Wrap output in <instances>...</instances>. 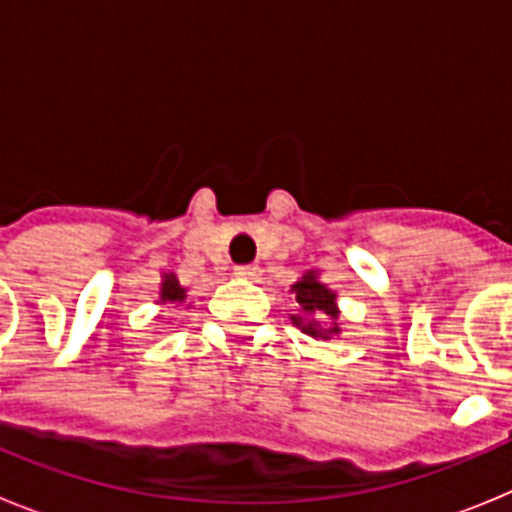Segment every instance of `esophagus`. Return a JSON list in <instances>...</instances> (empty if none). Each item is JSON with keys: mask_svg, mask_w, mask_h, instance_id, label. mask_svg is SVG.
Segmentation results:
<instances>
[{"mask_svg": "<svg viewBox=\"0 0 512 512\" xmlns=\"http://www.w3.org/2000/svg\"><path fill=\"white\" fill-rule=\"evenodd\" d=\"M235 277L238 279H259L261 277V269L256 264H246V266H235V271H233Z\"/></svg>", "mask_w": 512, "mask_h": 512, "instance_id": "34e87169", "label": "esophagus"}]
</instances>
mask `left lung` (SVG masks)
Here are the masks:
<instances>
[{
  "label": "left lung",
  "instance_id": "1",
  "mask_svg": "<svg viewBox=\"0 0 512 512\" xmlns=\"http://www.w3.org/2000/svg\"><path fill=\"white\" fill-rule=\"evenodd\" d=\"M292 292H295V300L300 305V315H292V323L307 333L312 338H320V341H328L330 336H338L341 328H338V305H336V292L325 287L318 279V271H307L302 274L300 282L292 284ZM318 317H328L331 323L328 326H320Z\"/></svg>",
  "mask_w": 512,
  "mask_h": 512
}]
</instances>
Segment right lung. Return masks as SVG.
Masks as SVG:
<instances>
[{
	"label": "right lung",
	"mask_w": 512,
	"mask_h": 512,
	"mask_svg": "<svg viewBox=\"0 0 512 512\" xmlns=\"http://www.w3.org/2000/svg\"><path fill=\"white\" fill-rule=\"evenodd\" d=\"M187 300V289L179 284L176 274H164L161 279V297L158 302H184Z\"/></svg>",
	"instance_id": "1"
}]
</instances>
